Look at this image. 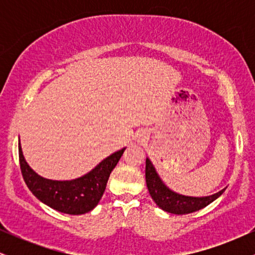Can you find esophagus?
Instances as JSON below:
<instances>
[{
	"instance_id": "esophagus-1",
	"label": "esophagus",
	"mask_w": 255,
	"mask_h": 255,
	"mask_svg": "<svg viewBox=\"0 0 255 255\" xmlns=\"http://www.w3.org/2000/svg\"><path fill=\"white\" fill-rule=\"evenodd\" d=\"M146 137H147V136H146L145 134H140V135H139V141H145Z\"/></svg>"
}]
</instances>
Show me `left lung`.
<instances>
[{
	"mask_svg": "<svg viewBox=\"0 0 255 255\" xmlns=\"http://www.w3.org/2000/svg\"><path fill=\"white\" fill-rule=\"evenodd\" d=\"M145 176L147 189L157 206L160 207L163 211L174 213V215H187V213L199 211V210L206 207L207 205L213 203L227 189V187H225L222 191L212 195H207V197H189V195H182L180 193L171 191L163 182L148 157L146 158Z\"/></svg>",
	"mask_w": 255,
	"mask_h": 255,
	"instance_id": "left-lung-1",
	"label": "left lung"
}]
</instances>
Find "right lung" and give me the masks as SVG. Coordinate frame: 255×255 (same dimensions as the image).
<instances>
[{"label":"right lung","instance_id":"add662e5","mask_svg":"<svg viewBox=\"0 0 255 255\" xmlns=\"http://www.w3.org/2000/svg\"><path fill=\"white\" fill-rule=\"evenodd\" d=\"M126 147L104 158L92 170L73 180H49L38 175L26 162L19 139V160L22 177L38 200L67 215H84L92 211L103 197L111 171Z\"/></svg>","mask_w":255,"mask_h":255}]
</instances>
